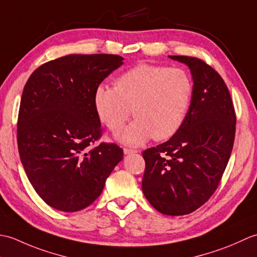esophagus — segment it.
Returning <instances> with one entry per match:
<instances>
[{
	"label": "esophagus",
	"mask_w": 257,
	"mask_h": 257,
	"mask_svg": "<svg viewBox=\"0 0 257 257\" xmlns=\"http://www.w3.org/2000/svg\"><path fill=\"white\" fill-rule=\"evenodd\" d=\"M137 150H134V149H128V148H124L123 149V154L124 155H134V154H137Z\"/></svg>",
	"instance_id": "1"
}]
</instances>
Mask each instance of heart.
Returning a JSON list of instances; mask_svg holds the SVG:
<instances>
[{
  "label": "heart",
  "mask_w": 257,
  "mask_h": 257,
  "mask_svg": "<svg viewBox=\"0 0 257 257\" xmlns=\"http://www.w3.org/2000/svg\"><path fill=\"white\" fill-rule=\"evenodd\" d=\"M192 96L193 81L185 70L141 63L120 75L114 87L97 85L92 100L100 121L113 133L122 128L133 108L136 118L117 140L139 147L152 138L172 137L187 118Z\"/></svg>",
  "instance_id": "heart-1"
}]
</instances>
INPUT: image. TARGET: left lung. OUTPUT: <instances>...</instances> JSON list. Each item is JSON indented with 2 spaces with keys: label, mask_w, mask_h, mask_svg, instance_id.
<instances>
[{
  "label": "left lung",
  "mask_w": 257,
  "mask_h": 257,
  "mask_svg": "<svg viewBox=\"0 0 257 257\" xmlns=\"http://www.w3.org/2000/svg\"><path fill=\"white\" fill-rule=\"evenodd\" d=\"M169 57L189 67L193 96L181 128L167 143L143 152V192L162 214L184 215L203 205L219 185L236 117L230 91L214 69L195 57Z\"/></svg>",
  "instance_id": "obj_1"
}]
</instances>
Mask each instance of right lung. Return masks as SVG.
Instances as JSON below:
<instances>
[{"label":"right lung","mask_w":257,"mask_h":257,"mask_svg":"<svg viewBox=\"0 0 257 257\" xmlns=\"http://www.w3.org/2000/svg\"><path fill=\"white\" fill-rule=\"evenodd\" d=\"M122 64L119 55L73 54L43 64L26 81L19 152L33 188L54 209L76 212L90 205L122 160L114 144L90 148L101 132L94 90Z\"/></svg>","instance_id":"1"}]
</instances>
